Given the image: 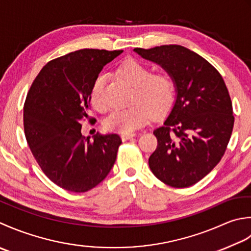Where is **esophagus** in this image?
<instances>
[{
  "instance_id": "obj_1",
  "label": "esophagus",
  "mask_w": 251,
  "mask_h": 251,
  "mask_svg": "<svg viewBox=\"0 0 251 251\" xmlns=\"http://www.w3.org/2000/svg\"><path fill=\"white\" fill-rule=\"evenodd\" d=\"M121 139L122 141H126V140H130L132 139L133 136H135L134 133H121Z\"/></svg>"
}]
</instances>
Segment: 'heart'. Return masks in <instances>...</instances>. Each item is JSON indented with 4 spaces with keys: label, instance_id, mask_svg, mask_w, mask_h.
<instances>
[{
    "label": "heart",
    "instance_id": "1",
    "mask_svg": "<svg viewBox=\"0 0 251 251\" xmlns=\"http://www.w3.org/2000/svg\"><path fill=\"white\" fill-rule=\"evenodd\" d=\"M118 75L133 88V105L129 108L112 111L104 120L106 130L133 133L146 125L151 116L158 118L171 108L175 101L176 85L168 71L151 73L147 65L130 59L120 66ZM105 81V75H100L91 89V104L100 112H104L107 108L103 99Z\"/></svg>",
    "mask_w": 251,
    "mask_h": 251
}]
</instances>
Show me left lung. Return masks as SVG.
I'll return each mask as SVG.
<instances>
[{"label": "left lung", "instance_id": "left-lung-1", "mask_svg": "<svg viewBox=\"0 0 251 251\" xmlns=\"http://www.w3.org/2000/svg\"><path fill=\"white\" fill-rule=\"evenodd\" d=\"M134 52L168 71L176 92L168 118L154 130L158 145L148 159L151 170L169 186H192L218 165L231 139L234 116L226 85L209 61L181 45Z\"/></svg>", "mask_w": 251, "mask_h": 251}]
</instances>
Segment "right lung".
Here are the masks:
<instances>
[{
  "label": "right lung",
  "mask_w": 251,
  "mask_h": 251,
  "mask_svg": "<svg viewBox=\"0 0 251 251\" xmlns=\"http://www.w3.org/2000/svg\"><path fill=\"white\" fill-rule=\"evenodd\" d=\"M124 50L84 49L41 69L24 106L25 140L44 175L66 191L84 193L104 180L122 143L118 134H81L91 89L104 66Z\"/></svg>",
  "instance_id": "obj_1"
}]
</instances>
